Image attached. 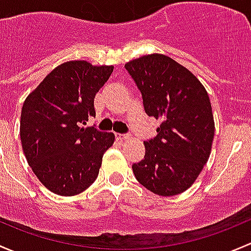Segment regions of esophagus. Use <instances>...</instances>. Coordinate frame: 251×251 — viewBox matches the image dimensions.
<instances>
[{
    "mask_svg": "<svg viewBox=\"0 0 251 251\" xmlns=\"http://www.w3.org/2000/svg\"><path fill=\"white\" fill-rule=\"evenodd\" d=\"M116 138H117L118 140H126V139L130 138V135H129V134H120V133H116Z\"/></svg>",
    "mask_w": 251,
    "mask_h": 251,
    "instance_id": "1",
    "label": "esophagus"
}]
</instances>
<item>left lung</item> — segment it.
<instances>
[{"instance_id":"obj_1","label":"left lung","mask_w":251,"mask_h":251,"mask_svg":"<svg viewBox=\"0 0 251 251\" xmlns=\"http://www.w3.org/2000/svg\"><path fill=\"white\" fill-rule=\"evenodd\" d=\"M143 95L150 117L161 120L157 136L144 141L145 157L133 164L136 180L163 197L185 192L211 152L215 123L200 79L164 54H149L125 65Z\"/></svg>"}]
</instances>
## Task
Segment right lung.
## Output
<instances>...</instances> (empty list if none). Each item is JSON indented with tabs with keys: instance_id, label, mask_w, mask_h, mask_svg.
I'll use <instances>...</instances> for the list:
<instances>
[{
	"instance_id": "add662e5",
	"label": "right lung",
	"mask_w": 251,
	"mask_h": 251,
	"mask_svg": "<svg viewBox=\"0 0 251 251\" xmlns=\"http://www.w3.org/2000/svg\"><path fill=\"white\" fill-rule=\"evenodd\" d=\"M113 66L86 60L60 64L27 95L20 116L26 161L49 191L75 196L97 180L115 134L82 126L95 117L94 98Z\"/></svg>"
}]
</instances>
